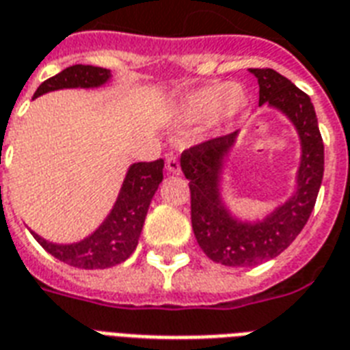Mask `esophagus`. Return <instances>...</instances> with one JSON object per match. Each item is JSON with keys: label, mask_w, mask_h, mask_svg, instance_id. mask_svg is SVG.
Here are the masks:
<instances>
[{"label": "esophagus", "mask_w": 350, "mask_h": 350, "mask_svg": "<svg viewBox=\"0 0 350 350\" xmlns=\"http://www.w3.org/2000/svg\"><path fill=\"white\" fill-rule=\"evenodd\" d=\"M166 170L167 173H173V175H178L180 173V161H178L175 155L166 157Z\"/></svg>", "instance_id": "34e87169"}]
</instances>
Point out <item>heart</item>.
<instances>
[{"label":"heart","instance_id":"obj_1","mask_svg":"<svg viewBox=\"0 0 350 350\" xmlns=\"http://www.w3.org/2000/svg\"><path fill=\"white\" fill-rule=\"evenodd\" d=\"M250 96L239 83L215 82L189 91L178 100L177 118L180 124H200L215 118L219 124L230 126L245 115Z\"/></svg>","mask_w":350,"mask_h":350}]
</instances>
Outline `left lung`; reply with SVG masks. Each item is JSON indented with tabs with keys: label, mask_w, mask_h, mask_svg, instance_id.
Listing matches in <instances>:
<instances>
[{
	"label": "left lung",
	"mask_w": 350,
	"mask_h": 350,
	"mask_svg": "<svg viewBox=\"0 0 350 350\" xmlns=\"http://www.w3.org/2000/svg\"><path fill=\"white\" fill-rule=\"evenodd\" d=\"M248 71L259 83V105L272 107L294 126L301 155L291 197L252 221L232 212L223 195L224 172L241 131L202 142L180 155V170L191 191L195 239L206 256L224 267H256L288 248L307 224L323 180V140L310 98L273 69Z\"/></svg>",
	"instance_id": "obj_1"
}]
</instances>
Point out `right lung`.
Masks as SVG:
<instances>
[{
    "label": "right lung",
    "instance_id": "obj_1",
    "mask_svg": "<svg viewBox=\"0 0 350 350\" xmlns=\"http://www.w3.org/2000/svg\"><path fill=\"white\" fill-rule=\"evenodd\" d=\"M109 80V69L82 64L71 65L56 77L45 80L34 93V98L58 89H96L105 85ZM162 170V159L155 162H135L127 167L118 197L107 217L94 232L77 243L59 245L43 239L42 235L32 230L31 234L51 256L64 261L65 265L85 270H104L120 265L137 248L151 199L164 178Z\"/></svg>",
    "mask_w": 350,
    "mask_h": 350
}]
</instances>
